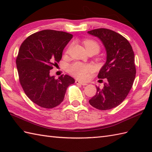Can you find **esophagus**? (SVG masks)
Here are the masks:
<instances>
[{
    "mask_svg": "<svg viewBox=\"0 0 152 152\" xmlns=\"http://www.w3.org/2000/svg\"><path fill=\"white\" fill-rule=\"evenodd\" d=\"M75 82H76V83H77V84H80V85H82V86H87V85H88V83L81 82V81H80V80H76Z\"/></svg>",
    "mask_w": 152,
    "mask_h": 152,
    "instance_id": "esophagus-1",
    "label": "esophagus"
}]
</instances>
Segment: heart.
Returning <instances> with one entry per match:
<instances>
[{
  "instance_id": "obj_1",
  "label": "heart",
  "mask_w": 152,
  "mask_h": 152,
  "mask_svg": "<svg viewBox=\"0 0 152 152\" xmlns=\"http://www.w3.org/2000/svg\"><path fill=\"white\" fill-rule=\"evenodd\" d=\"M84 46L87 50L91 48H96L99 50V45L96 42L91 40H86L83 42ZM93 66L91 64H87L82 63H74L69 67V72L76 77L77 78L81 80H86L88 78L89 73L92 72Z\"/></svg>"
}]
</instances>
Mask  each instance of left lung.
Returning <instances> with one entry per match:
<instances>
[{"label": "left lung", "mask_w": 152, "mask_h": 152, "mask_svg": "<svg viewBox=\"0 0 152 152\" xmlns=\"http://www.w3.org/2000/svg\"><path fill=\"white\" fill-rule=\"evenodd\" d=\"M88 33L102 42L106 52V63L98 78L106 79L104 88H96V95L89 100L93 107L106 110L119 105L133 86L136 74L134 54L130 43L122 35L107 28H97Z\"/></svg>", "instance_id": "1"}]
</instances>
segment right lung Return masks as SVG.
Listing matches in <instances>:
<instances>
[{"label":"right lung","mask_w":152,"mask_h":152,"mask_svg":"<svg viewBox=\"0 0 152 152\" xmlns=\"http://www.w3.org/2000/svg\"><path fill=\"white\" fill-rule=\"evenodd\" d=\"M72 37L65 32L44 30L27 38L19 48L16 59L19 82L28 97L40 107L60 104L68 87L75 82L67 74L58 79L50 75Z\"/></svg>","instance_id":"1"}]
</instances>
